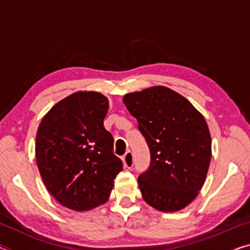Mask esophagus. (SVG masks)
<instances>
[{"mask_svg": "<svg viewBox=\"0 0 250 250\" xmlns=\"http://www.w3.org/2000/svg\"><path fill=\"white\" fill-rule=\"evenodd\" d=\"M122 161H124V166L128 168L133 167V154L131 151H128L126 153L122 156Z\"/></svg>", "mask_w": 250, "mask_h": 250, "instance_id": "esophagus-1", "label": "esophagus"}]
</instances>
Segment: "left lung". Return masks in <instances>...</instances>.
<instances>
[{"label": "left lung", "mask_w": 250, "mask_h": 250, "mask_svg": "<svg viewBox=\"0 0 250 250\" xmlns=\"http://www.w3.org/2000/svg\"><path fill=\"white\" fill-rule=\"evenodd\" d=\"M124 104L150 150V166L138 177L143 200L161 211L184 208L204 184L211 158L204 117L162 86L126 94Z\"/></svg>", "instance_id": "obj_1"}]
</instances>
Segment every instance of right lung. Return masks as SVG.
Returning <instances> with one entry per match:
<instances>
[{
    "label": "right lung",
    "mask_w": 250,
    "mask_h": 250,
    "mask_svg": "<svg viewBox=\"0 0 250 250\" xmlns=\"http://www.w3.org/2000/svg\"><path fill=\"white\" fill-rule=\"evenodd\" d=\"M109 101L95 91H79L49 110L36 134V161L55 200L74 210L104 204L122 161L104 129Z\"/></svg>",
    "instance_id": "obj_1"
}]
</instances>
